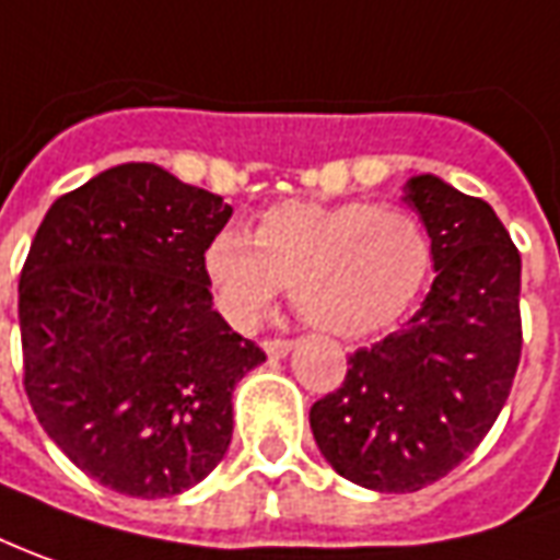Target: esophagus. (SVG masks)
I'll return each instance as SVG.
<instances>
[{"label":"esophagus","instance_id":"34e87169","mask_svg":"<svg viewBox=\"0 0 560 560\" xmlns=\"http://www.w3.org/2000/svg\"><path fill=\"white\" fill-rule=\"evenodd\" d=\"M291 348H293L291 339H267V342H264V351H267L269 358H284Z\"/></svg>","mask_w":560,"mask_h":560}]
</instances>
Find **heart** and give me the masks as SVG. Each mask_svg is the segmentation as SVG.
<instances>
[{
	"label": "heart",
	"mask_w": 560,
	"mask_h": 560,
	"mask_svg": "<svg viewBox=\"0 0 560 560\" xmlns=\"http://www.w3.org/2000/svg\"><path fill=\"white\" fill-rule=\"evenodd\" d=\"M202 269L236 327H254L284 284L308 324L366 336L416 303L430 272V236L390 202H281L257 218L252 240L221 230L202 252Z\"/></svg>",
	"instance_id": "obj_1"
}]
</instances>
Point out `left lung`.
Returning <instances> with one entry per match:
<instances>
[{"instance_id":"8db88e82","label":"left lung","mask_w":560,"mask_h":560,"mask_svg":"<svg viewBox=\"0 0 560 560\" xmlns=\"http://www.w3.org/2000/svg\"><path fill=\"white\" fill-rule=\"evenodd\" d=\"M436 279L406 327L348 358L308 424L342 479L406 494L443 479L498 421L522 358V257L485 199L416 175Z\"/></svg>"}]
</instances>
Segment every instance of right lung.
<instances>
[{"label":"right lung","instance_id":"add662e5","mask_svg":"<svg viewBox=\"0 0 560 560\" xmlns=\"http://www.w3.org/2000/svg\"><path fill=\"white\" fill-rule=\"evenodd\" d=\"M233 209L154 163L60 197L21 272L23 388L66 457L130 498L202 482L233 436V388L267 361L212 306L206 245Z\"/></svg>","mask_w":560,"mask_h":560}]
</instances>
